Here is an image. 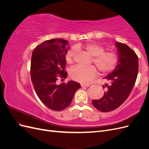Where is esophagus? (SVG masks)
<instances>
[{
  "mask_svg": "<svg viewBox=\"0 0 149 149\" xmlns=\"http://www.w3.org/2000/svg\"><path fill=\"white\" fill-rule=\"evenodd\" d=\"M81 86L82 88H84V87L87 88V87H89V86L90 84H81Z\"/></svg>",
  "mask_w": 149,
  "mask_h": 149,
  "instance_id": "34e87169",
  "label": "esophagus"
}]
</instances>
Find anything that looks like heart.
I'll return each mask as SVG.
<instances>
[{
    "mask_svg": "<svg viewBox=\"0 0 149 149\" xmlns=\"http://www.w3.org/2000/svg\"><path fill=\"white\" fill-rule=\"evenodd\" d=\"M85 51L90 55L94 56L93 61L98 70L102 74H107L113 71L118 65V56L111 51L104 52V48L96 43H89L83 47ZM77 52L75 47L71 48L66 55V60L68 63L73 62ZM97 76V71L95 66H76L70 71V78L76 81L83 84H88Z\"/></svg>",
    "mask_w": 149,
    "mask_h": 149,
    "instance_id": "heart-1",
    "label": "heart"
}]
</instances>
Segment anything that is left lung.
Segmentation results:
<instances>
[{
  "label": "left lung",
  "instance_id": "1",
  "mask_svg": "<svg viewBox=\"0 0 149 149\" xmlns=\"http://www.w3.org/2000/svg\"><path fill=\"white\" fill-rule=\"evenodd\" d=\"M118 63L115 70L104 78L109 84L102 85L106 91L100 100L92 101L93 106L101 112L113 111L119 107L127 98L136 83L139 70L136 53L126 45L116 43Z\"/></svg>",
  "mask_w": 149,
  "mask_h": 149
}]
</instances>
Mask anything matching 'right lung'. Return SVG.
Listing matches in <instances>:
<instances>
[{"label":"right lung","instance_id":"right-lung-1","mask_svg":"<svg viewBox=\"0 0 149 149\" xmlns=\"http://www.w3.org/2000/svg\"><path fill=\"white\" fill-rule=\"evenodd\" d=\"M63 39L46 40L35 48L31 55L30 75L36 93L49 109L60 111L68 106L79 83L69 81L56 84L58 78L65 79V56L68 46Z\"/></svg>","mask_w":149,"mask_h":149}]
</instances>
